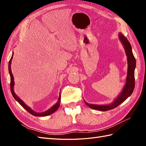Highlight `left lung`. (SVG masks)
<instances>
[{
  "label": "left lung",
  "instance_id": "8db88e82",
  "mask_svg": "<svg viewBox=\"0 0 146 146\" xmlns=\"http://www.w3.org/2000/svg\"><path fill=\"white\" fill-rule=\"evenodd\" d=\"M119 38L121 41L122 45L124 47L125 54L127 56L128 62V70L127 76L126 78V83L124 88H123L122 91L121 92L117 98L114 100L113 103L110 105H98L94 104H88L86 102L85 104L91 108L99 110L102 111H108V110L115 108L122 104L123 101H125L132 94L135 88V69L136 67V60L134 55L132 52L131 46L129 41L121 33H119Z\"/></svg>",
  "mask_w": 146,
  "mask_h": 146
}]
</instances>
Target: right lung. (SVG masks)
<instances>
[{
    "instance_id": "obj_1",
    "label": "right lung",
    "mask_w": 146,
    "mask_h": 146,
    "mask_svg": "<svg viewBox=\"0 0 146 146\" xmlns=\"http://www.w3.org/2000/svg\"><path fill=\"white\" fill-rule=\"evenodd\" d=\"M13 54L11 56V58L9 61V63H8V70H9V73H10V88H11V94L13 96V98H15V99L17 101L19 102V104L23 107L24 108H25L27 111L30 113L31 114L35 116H46L48 115H50V114H52L53 113H54L56 110L58 108L59 106H60V101H61V98H60V96L58 98V100L57 102L52 107L48 109L47 111H44V112H42V113H36L32 109H31L29 107L26 105L24 102L19 97H17V95L15 94V92H14V90H13V87H14L15 85V82H14V77H13V75L11 72V60L13 59Z\"/></svg>"
}]
</instances>
